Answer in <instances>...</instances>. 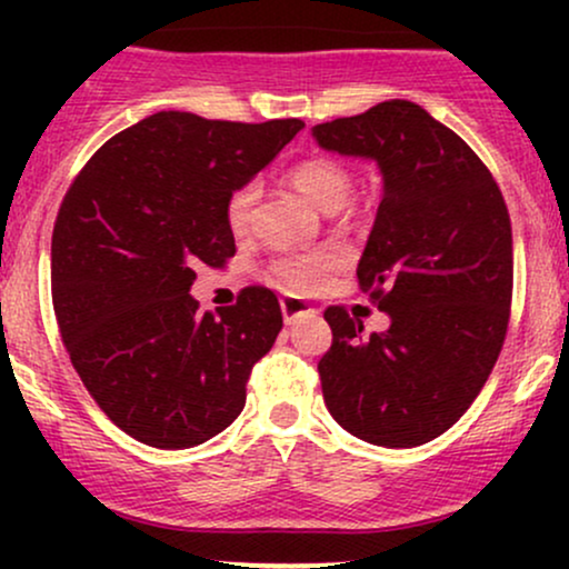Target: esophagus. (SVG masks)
I'll return each instance as SVG.
<instances>
[{
	"instance_id": "34e87169",
	"label": "esophagus",
	"mask_w": 569,
	"mask_h": 569,
	"mask_svg": "<svg viewBox=\"0 0 569 569\" xmlns=\"http://www.w3.org/2000/svg\"><path fill=\"white\" fill-rule=\"evenodd\" d=\"M280 310H283V321L293 323V321H302V318H312L316 316V307L299 297H283L280 299Z\"/></svg>"
}]
</instances>
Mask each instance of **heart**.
Returning a JSON list of instances; mask_svg holds the SVG:
<instances>
[{"label":"heart","instance_id":"1","mask_svg":"<svg viewBox=\"0 0 569 569\" xmlns=\"http://www.w3.org/2000/svg\"><path fill=\"white\" fill-rule=\"evenodd\" d=\"M289 181L312 206L326 213H335L342 206H348L352 187H356L352 173L335 158H307L297 162L289 171ZM257 202V181H246V184H238L230 192V198L224 202V221L234 238H246L251 232ZM345 262H348V251L337 243H326L307 248V251L283 253L270 264V272L286 291L310 293L321 289L331 272H337Z\"/></svg>","mask_w":569,"mask_h":569}]
</instances>
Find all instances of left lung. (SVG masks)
Wrapping results in <instances>:
<instances>
[{
    "label": "left lung",
    "instance_id": "1",
    "mask_svg": "<svg viewBox=\"0 0 569 569\" xmlns=\"http://www.w3.org/2000/svg\"><path fill=\"white\" fill-rule=\"evenodd\" d=\"M312 136L329 152L377 160L385 179L358 283L390 326L367 335L345 307H326L323 401L358 439L420 447L466 415L502 350L513 293L506 200L479 154L411 101L321 122Z\"/></svg>",
    "mask_w": 569,
    "mask_h": 569
}]
</instances>
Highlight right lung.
Wrapping results in <instances>:
<instances>
[{
	"label": "right lung",
	"instance_id": "obj_1",
	"mask_svg": "<svg viewBox=\"0 0 569 569\" xmlns=\"http://www.w3.org/2000/svg\"><path fill=\"white\" fill-rule=\"evenodd\" d=\"M302 120H206L158 112L84 162L53 227V310L77 375L136 441L189 449L246 407L253 363L283 329L278 297L246 286L198 312L194 267H224V202L289 143Z\"/></svg>",
	"mask_w": 569,
	"mask_h": 569
}]
</instances>
